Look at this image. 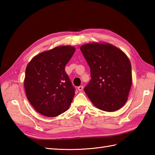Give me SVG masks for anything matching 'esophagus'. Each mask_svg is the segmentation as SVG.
Segmentation results:
<instances>
[{"label":"esophagus","mask_w":155,"mask_h":155,"mask_svg":"<svg viewBox=\"0 0 155 155\" xmlns=\"http://www.w3.org/2000/svg\"><path fill=\"white\" fill-rule=\"evenodd\" d=\"M78 90L79 91H82L83 90V86H79L78 87Z\"/></svg>","instance_id":"esophagus-1"}]
</instances>
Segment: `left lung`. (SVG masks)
I'll list each match as a JSON object with an SVG mask.
<instances>
[{"label": "left lung", "instance_id": "8db88e82", "mask_svg": "<svg viewBox=\"0 0 155 155\" xmlns=\"http://www.w3.org/2000/svg\"><path fill=\"white\" fill-rule=\"evenodd\" d=\"M81 51L91 69V80L84 90L97 108L113 112L123 107L132 84L131 64L120 49L107 43L82 45Z\"/></svg>", "mask_w": 155, "mask_h": 155}]
</instances>
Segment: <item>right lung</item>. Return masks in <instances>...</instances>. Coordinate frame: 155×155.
Listing matches in <instances>:
<instances>
[{
    "instance_id": "obj_1",
    "label": "right lung",
    "mask_w": 155,
    "mask_h": 155,
    "mask_svg": "<svg viewBox=\"0 0 155 155\" xmlns=\"http://www.w3.org/2000/svg\"><path fill=\"white\" fill-rule=\"evenodd\" d=\"M74 52L71 46L55 47L36 55L27 66L26 95L35 109L45 117L63 113L73 99L75 89L64 68Z\"/></svg>"
}]
</instances>
